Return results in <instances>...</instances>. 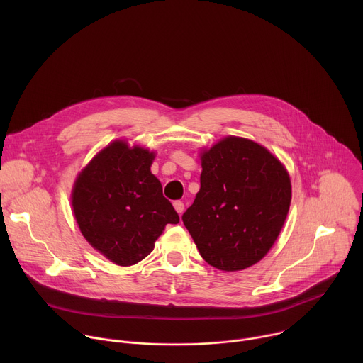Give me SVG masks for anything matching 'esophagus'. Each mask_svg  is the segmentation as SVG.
Returning <instances> with one entry per match:
<instances>
[{"label": "esophagus", "instance_id": "34e87169", "mask_svg": "<svg viewBox=\"0 0 363 363\" xmlns=\"http://www.w3.org/2000/svg\"><path fill=\"white\" fill-rule=\"evenodd\" d=\"M174 208H175V211H177L179 216H182L184 208H185V205H184V202H182V201H175V202H174Z\"/></svg>", "mask_w": 363, "mask_h": 363}]
</instances>
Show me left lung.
Segmentation results:
<instances>
[{
	"label": "left lung",
	"mask_w": 363,
	"mask_h": 363,
	"mask_svg": "<svg viewBox=\"0 0 363 363\" xmlns=\"http://www.w3.org/2000/svg\"><path fill=\"white\" fill-rule=\"evenodd\" d=\"M199 160L201 188L182 221L210 266L248 269L280 235L291 202L290 175L267 147L240 136L202 147Z\"/></svg>",
	"instance_id": "1"
}]
</instances>
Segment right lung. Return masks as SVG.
Listing matches in <instances>:
<instances>
[{
	"instance_id": "add662e5",
	"label": "right lung",
	"mask_w": 363,
	"mask_h": 363,
	"mask_svg": "<svg viewBox=\"0 0 363 363\" xmlns=\"http://www.w3.org/2000/svg\"><path fill=\"white\" fill-rule=\"evenodd\" d=\"M155 150L116 139L100 149L77 174L72 208L86 241L112 263L142 262L167 224L179 217L150 172Z\"/></svg>"
}]
</instances>
